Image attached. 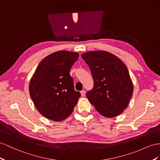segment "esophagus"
Listing matches in <instances>:
<instances>
[{"instance_id":"obj_1","label":"esophagus","mask_w":160,"mask_h":160,"mask_svg":"<svg viewBox=\"0 0 160 160\" xmlns=\"http://www.w3.org/2000/svg\"><path fill=\"white\" fill-rule=\"evenodd\" d=\"M80 93H81V96L82 97H84L85 96V91H84V90H82V91H81Z\"/></svg>"}]
</instances>
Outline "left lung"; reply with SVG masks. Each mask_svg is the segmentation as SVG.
<instances>
[{
    "mask_svg": "<svg viewBox=\"0 0 160 160\" xmlns=\"http://www.w3.org/2000/svg\"><path fill=\"white\" fill-rule=\"evenodd\" d=\"M82 57L91 69L93 88L87 97L97 111L107 118L117 116L129 103L133 84L125 64L107 51H89Z\"/></svg>",
    "mask_w": 160,
    "mask_h": 160,
    "instance_id": "left-lung-1",
    "label": "left lung"
}]
</instances>
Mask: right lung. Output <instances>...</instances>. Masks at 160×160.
<instances>
[{
	"instance_id": "obj_1",
	"label": "right lung",
	"mask_w": 160,
	"mask_h": 160,
	"mask_svg": "<svg viewBox=\"0 0 160 160\" xmlns=\"http://www.w3.org/2000/svg\"><path fill=\"white\" fill-rule=\"evenodd\" d=\"M78 53L60 51L40 61L30 82L29 92L38 111L47 119L61 121L72 113L80 97L70 69Z\"/></svg>"
}]
</instances>
